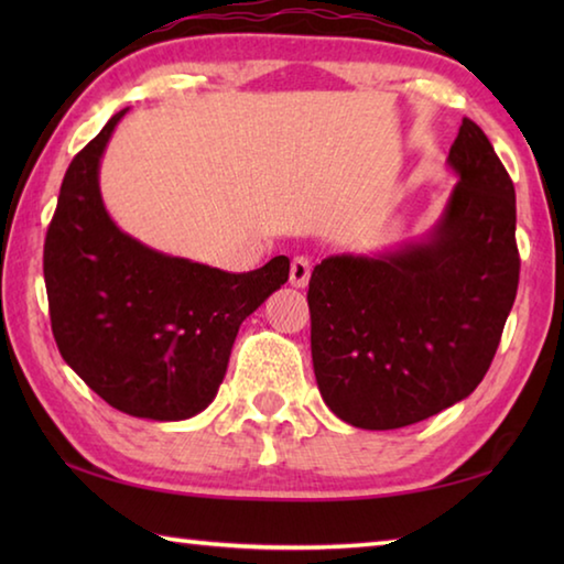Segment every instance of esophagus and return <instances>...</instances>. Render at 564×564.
I'll return each instance as SVG.
<instances>
[{
  "mask_svg": "<svg viewBox=\"0 0 564 564\" xmlns=\"http://www.w3.org/2000/svg\"><path fill=\"white\" fill-rule=\"evenodd\" d=\"M311 279V261L305 256H295L291 261V283L295 289H305Z\"/></svg>",
  "mask_w": 564,
  "mask_h": 564,
  "instance_id": "esophagus-1",
  "label": "esophagus"
}]
</instances>
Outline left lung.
Segmentation results:
<instances>
[{"instance_id": "1", "label": "left lung", "mask_w": 564, "mask_h": 564, "mask_svg": "<svg viewBox=\"0 0 564 564\" xmlns=\"http://www.w3.org/2000/svg\"><path fill=\"white\" fill-rule=\"evenodd\" d=\"M447 166L457 184L423 238L328 256L311 273L316 383L362 431L413 425L470 395L518 293L514 186L470 119Z\"/></svg>"}]
</instances>
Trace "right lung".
Wrapping results in <instances>:
<instances>
[{
  "label": "right lung",
  "mask_w": 564,
  "mask_h": 564,
  "mask_svg": "<svg viewBox=\"0 0 564 564\" xmlns=\"http://www.w3.org/2000/svg\"><path fill=\"white\" fill-rule=\"evenodd\" d=\"M113 113L66 169L46 231L44 281L62 358L94 393L133 417L188 420L224 383L241 323L289 281L275 256L228 273L149 248L113 224L99 169Z\"/></svg>",
  "instance_id": "add662e5"
}]
</instances>
